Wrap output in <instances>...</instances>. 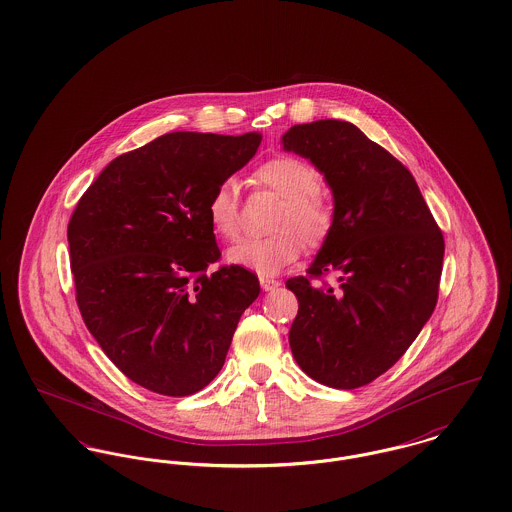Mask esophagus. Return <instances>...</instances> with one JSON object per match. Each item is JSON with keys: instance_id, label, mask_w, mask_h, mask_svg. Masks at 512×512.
Masks as SVG:
<instances>
[{"instance_id": "1", "label": "esophagus", "mask_w": 512, "mask_h": 512, "mask_svg": "<svg viewBox=\"0 0 512 512\" xmlns=\"http://www.w3.org/2000/svg\"><path fill=\"white\" fill-rule=\"evenodd\" d=\"M259 283H261V288H263L265 292H273V290H277V288L281 286V283H279L277 279H269V277H261Z\"/></svg>"}]
</instances>
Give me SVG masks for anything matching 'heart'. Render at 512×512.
Wrapping results in <instances>:
<instances>
[{"mask_svg": "<svg viewBox=\"0 0 512 512\" xmlns=\"http://www.w3.org/2000/svg\"><path fill=\"white\" fill-rule=\"evenodd\" d=\"M257 180L284 198L277 216V233L269 237L243 239L228 249V263L243 267L261 277H273L294 263L302 251V239L308 245H320L334 226V210L316 190L318 174L300 159L277 157L263 163ZM206 218L210 228L222 239H235L241 229L239 204L233 182H220L208 202Z\"/></svg>", "mask_w": 512, "mask_h": 512, "instance_id": "heart-1", "label": "heart"}]
</instances>
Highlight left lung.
<instances>
[{"label": "left lung", "mask_w": 512, "mask_h": 512, "mask_svg": "<svg viewBox=\"0 0 512 512\" xmlns=\"http://www.w3.org/2000/svg\"><path fill=\"white\" fill-rule=\"evenodd\" d=\"M281 143L334 194V226L310 277L286 281L298 298L288 343L308 377L357 389L391 369L430 320L444 235L410 171L353 123L294 125ZM326 272L337 273L338 287L311 283Z\"/></svg>", "instance_id": "1"}]
</instances>
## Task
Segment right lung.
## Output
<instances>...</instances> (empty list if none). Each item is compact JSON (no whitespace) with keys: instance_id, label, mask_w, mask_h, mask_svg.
<instances>
[{"instance_id":"add662e5","label":"right lung","mask_w":512,"mask_h":512,"mask_svg":"<svg viewBox=\"0 0 512 512\" xmlns=\"http://www.w3.org/2000/svg\"><path fill=\"white\" fill-rule=\"evenodd\" d=\"M259 145L261 133L161 135L114 159L70 218V269L84 324L115 367L153 393L204 389L261 292L243 267L206 273L220 259L206 202Z\"/></svg>"}]
</instances>
